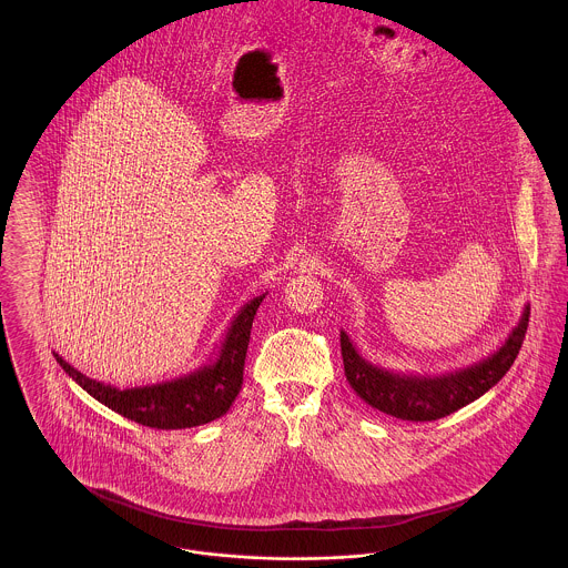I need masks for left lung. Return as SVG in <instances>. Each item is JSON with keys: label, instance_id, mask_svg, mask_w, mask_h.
Wrapping results in <instances>:
<instances>
[{"label": "left lung", "instance_id": "8db88e82", "mask_svg": "<svg viewBox=\"0 0 568 568\" xmlns=\"http://www.w3.org/2000/svg\"><path fill=\"white\" fill-rule=\"evenodd\" d=\"M527 322L529 305L493 355L444 375H407L375 366L359 355L346 331H339L346 381L362 400L383 414L412 423L438 420L477 400L504 378L523 346Z\"/></svg>", "mask_w": 568, "mask_h": 568}]
</instances>
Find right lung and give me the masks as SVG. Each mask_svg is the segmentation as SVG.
<instances>
[{
    "label": "right lung",
    "mask_w": 568,
    "mask_h": 568,
    "mask_svg": "<svg viewBox=\"0 0 568 568\" xmlns=\"http://www.w3.org/2000/svg\"><path fill=\"white\" fill-rule=\"evenodd\" d=\"M263 298L265 294L248 301L226 328L215 357L183 377L122 389L82 375L59 353H54V357L87 394L128 420L154 429H190L206 425L222 418L242 389L251 328Z\"/></svg>",
    "instance_id": "1"
}]
</instances>
